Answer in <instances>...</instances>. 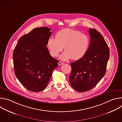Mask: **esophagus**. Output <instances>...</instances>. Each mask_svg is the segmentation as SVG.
Segmentation results:
<instances>
[{
  "label": "esophagus",
  "instance_id": "obj_1",
  "mask_svg": "<svg viewBox=\"0 0 122 122\" xmlns=\"http://www.w3.org/2000/svg\"><path fill=\"white\" fill-rule=\"evenodd\" d=\"M58 65H62V64H63V62H58Z\"/></svg>",
  "mask_w": 122,
  "mask_h": 122
}]
</instances>
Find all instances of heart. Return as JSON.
<instances>
[{
    "instance_id": "1",
    "label": "heart",
    "mask_w": 122,
    "mask_h": 122,
    "mask_svg": "<svg viewBox=\"0 0 122 122\" xmlns=\"http://www.w3.org/2000/svg\"><path fill=\"white\" fill-rule=\"evenodd\" d=\"M90 44L87 35L71 29H62L56 33V38H50L47 47L51 56L56 57L64 49L65 51L60 59L66 61L70 59L77 60L86 53Z\"/></svg>"
}]
</instances>
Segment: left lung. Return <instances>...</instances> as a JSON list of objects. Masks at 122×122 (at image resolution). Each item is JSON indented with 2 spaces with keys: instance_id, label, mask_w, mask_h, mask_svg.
<instances>
[{
  "instance_id": "left-lung-1",
  "label": "left lung",
  "mask_w": 122,
  "mask_h": 122,
  "mask_svg": "<svg viewBox=\"0 0 122 122\" xmlns=\"http://www.w3.org/2000/svg\"><path fill=\"white\" fill-rule=\"evenodd\" d=\"M90 42L85 55L71 63L69 82L77 91L83 92L92 89L104 76L110 57L108 46L102 35L90 28Z\"/></svg>"
}]
</instances>
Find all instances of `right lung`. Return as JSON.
Returning a JSON list of instances; mask_svg holds the SVG:
<instances>
[{"label":"right lung","instance_id":"obj_1","mask_svg":"<svg viewBox=\"0 0 122 122\" xmlns=\"http://www.w3.org/2000/svg\"><path fill=\"white\" fill-rule=\"evenodd\" d=\"M51 30L47 27L33 29L19 39L13 51L15 74L32 92L43 90L58 66L59 61L51 56L46 47Z\"/></svg>","mask_w":122,"mask_h":122}]
</instances>
